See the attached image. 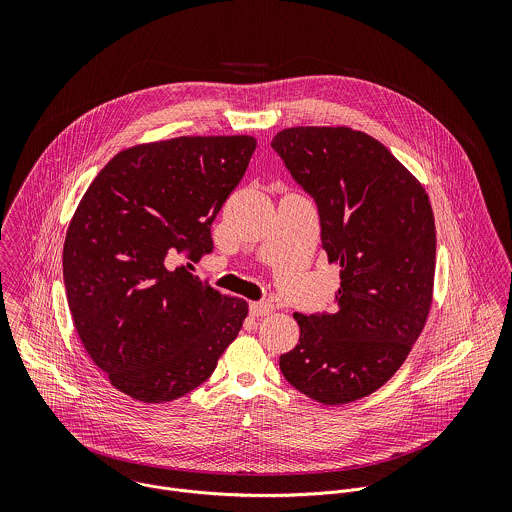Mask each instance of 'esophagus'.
<instances>
[{
    "label": "esophagus",
    "mask_w": 512,
    "mask_h": 512,
    "mask_svg": "<svg viewBox=\"0 0 512 512\" xmlns=\"http://www.w3.org/2000/svg\"><path fill=\"white\" fill-rule=\"evenodd\" d=\"M274 311V303L270 301H252L250 303V313L254 317H264V315H270Z\"/></svg>",
    "instance_id": "1"
}]
</instances>
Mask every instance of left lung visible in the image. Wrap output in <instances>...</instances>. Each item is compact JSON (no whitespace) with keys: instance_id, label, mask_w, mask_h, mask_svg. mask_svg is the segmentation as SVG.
<instances>
[{"instance_id":"1","label":"left lung","mask_w":512,"mask_h":512,"mask_svg":"<svg viewBox=\"0 0 512 512\" xmlns=\"http://www.w3.org/2000/svg\"><path fill=\"white\" fill-rule=\"evenodd\" d=\"M272 147L315 201L321 246L341 266L335 311L295 313L299 343L280 357V370L301 394L347 404L392 378L426 325L432 205L412 173L363 132L288 128Z\"/></svg>"}]
</instances>
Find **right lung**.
I'll use <instances>...</instances> for the list:
<instances>
[{
	"mask_svg": "<svg viewBox=\"0 0 512 512\" xmlns=\"http://www.w3.org/2000/svg\"><path fill=\"white\" fill-rule=\"evenodd\" d=\"M256 140L175 138L120 151L84 193L63 248L76 333L120 392L147 404L185 396L217 368L248 303L191 274Z\"/></svg>",
	"mask_w": 512,
	"mask_h": 512,
	"instance_id": "obj_1",
	"label": "right lung"
}]
</instances>
